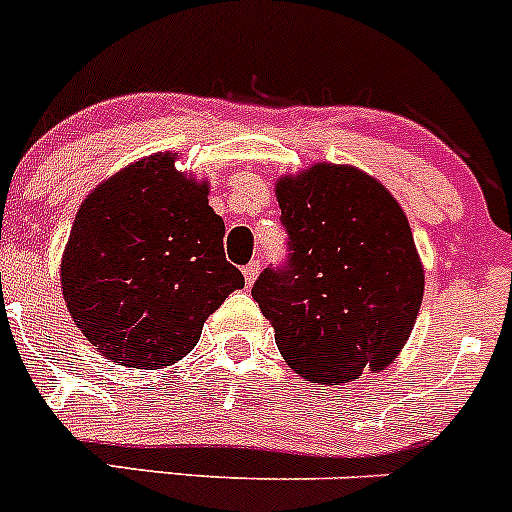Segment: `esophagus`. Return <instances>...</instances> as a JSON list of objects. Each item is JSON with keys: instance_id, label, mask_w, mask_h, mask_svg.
I'll list each match as a JSON object with an SVG mask.
<instances>
[{"instance_id": "34e87169", "label": "esophagus", "mask_w": 512, "mask_h": 512, "mask_svg": "<svg viewBox=\"0 0 512 512\" xmlns=\"http://www.w3.org/2000/svg\"><path fill=\"white\" fill-rule=\"evenodd\" d=\"M259 271H261L259 261H251V264L243 266V276H246V284H248V286H251L253 281H256V276H259Z\"/></svg>"}]
</instances>
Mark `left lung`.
I'll use <instances>...</instances> for the list:
<instances>
[{
	"label": "left lung",
	"instance_id": "1",
	"mask_svg": "<svg viewBox=\"0 0 512 512\" xmlns=\"http://www.w3.org/2000/svg\"><path fill=\"white\" fill-rule=\"evenodd\" d=\"M276 198L291 253L284 266L264 269L251 294L281 357L319 384L354 382L392 364L425 294L405 211L352 165L284 175Z\"/></svg>",
	"mask_w": 512,
	"mask_h": 512
}]
</instances>
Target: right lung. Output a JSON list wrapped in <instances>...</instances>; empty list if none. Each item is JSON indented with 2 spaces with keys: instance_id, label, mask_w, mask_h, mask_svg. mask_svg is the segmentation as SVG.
I'll return each mask as SVG.
<instances>
[{
  "instance_id": "obj_1",
  "label": "right lung",
  "mask_w": 512,
  "mask_h": 512,
  "mask_svg": "<svg viewBox=\"0 0 512 512\" xmlns=\"http://www.w3.org/2000/svg\"><path fill=\"white\" fill-rule=\"evenodd\" d=\"M223 233L208 183L175 170L173 153L128 165L85 198L72 223L60 271L72 321L123 367L178 362L243 286Z\"/></svg>"
}]
</instances>
